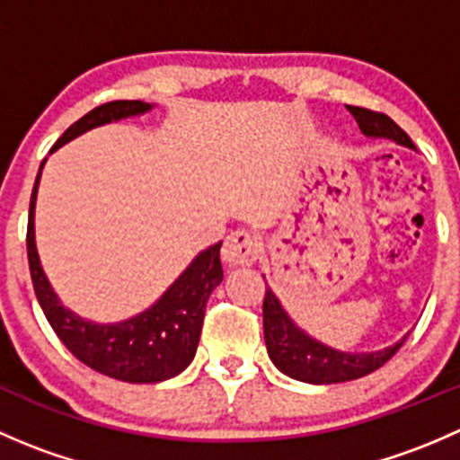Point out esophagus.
Segmentation results:
<instances>
[{
  "mask_svg": "<svg viewBox=\"0 0 460 460\" xmlns=\"http://www.w3.org/2000/svg\"><path fill=\"white\" fill-rule=\"evenodd\" d=\"M258 258V243L249 231H234L226 235L225 244H222V260L229 267H244V264H253Z\"/></svg>",
  "mask_w": 460,
  "mask_h": 460,
  "instance_id": "esophagus-1",
  "label": "esophagus"
}]
</instances>
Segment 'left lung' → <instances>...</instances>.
Segmentation results:
<instances>
[{
	"mask_svg": "<svg viewBox=\"0 0 460 460\" xmlns=\"http://www.w3.org/2000/svg\"><path fill=\"white\" fill-rule=\"evenodd\" d=\"M347 111L354 115L365 136L389 137L402 146L414 148L410 136L385 113L363 109V106H347ZM262 327L269 358L273 360V365L291 378L314 385H332L363 378V376L383 367L407 341L405 336L396 345L383 351H372V354H345V351L332 349V347L314 341L300 327H296L294 320L287 316L282 305L278 303L276 294L269 287L262 300Z\"/></svg>",
	"mask_w": 460,
	"mask_h": 460,
	"instance_id": "8db88e82",
	"label": "left lung"
}]
</instances>
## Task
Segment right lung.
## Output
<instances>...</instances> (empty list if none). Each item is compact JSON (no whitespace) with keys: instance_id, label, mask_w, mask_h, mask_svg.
<instances>
[{"instance_id":"right-lung-1","label":"right lung","mask_w":460,"mask_h":460,"mask_svg":"<svg viewBox=\"0 0 460 460\" xmlns=\"http://www.w3.org/2000/svg\"><path fill=\"white\" fill-rule=\"evenodd\" d=\"M148 109L151 104L140 100L106 102L71 124L50 151L82 136L88 128L146 113ZM41 166L31 196L26 252H29L32 289L53 332L77 360L109 378L124 380V383H160L184 372L196 356L208 296L222 282V243L213 244L193 260L187 271L166 289V294L140 316L118 324L88 323L62 307L53 287L46 280L37 256L32 222H35V198Z\"/></svg>"}]
</instances>
